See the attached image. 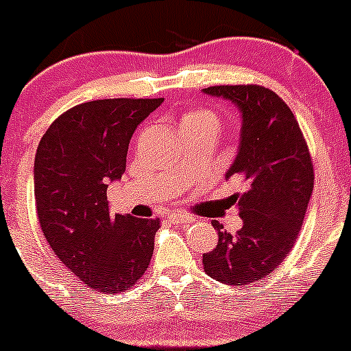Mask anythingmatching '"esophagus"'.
<instances>
[{
	"mask_svg": "<svg viewBox=\"0 0 351 351\" xmlns=\"http://www.w3.org/2000/svg\"><path fill=\"white\" fill-rule=\"evenodd\" d=\"M167 218H169V221L174 223V225H189V223L196 221L193 216H187V215H184V213H171Z\"/></svg>",
	"mask_w": 351,
	"mask_h": 351,
	"instance_id": "1",
	"label": "esophagus"
}]
</instances>
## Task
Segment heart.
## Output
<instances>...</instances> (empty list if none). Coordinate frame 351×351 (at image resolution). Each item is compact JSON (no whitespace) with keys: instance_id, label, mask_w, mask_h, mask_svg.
Instances as JSON below:
<instances>
[{"instance_id":"b5f03b06","label":"heart","mask_w":351,"mask_h":351,"mask_svg":"<svg viewBox=\"0 0 351 351\" xmlns=\"http://www.w3.org/2000/svg\"><path fill=\"white\" fill-rule=\"evenodd\" d=\"M180 128H182V133H193V132H202V130H213V132L218 133L219 125V117L215 113V111L208 110V108H189L182 113L180 117Z\"/></svg>"}]
</instances>
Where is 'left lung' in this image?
<instances>
[{
  "instance_id": "obj_1",
  "label": "left lung",
  "mask_w": 351,
  "mask_h": 351,
  "mask_svg": "<svg viewBox=\"0 0 351 351\" xmlns=\"http://www.w3.org/2000/svg\"><path fill=\"white\" fill-rule=\"evenodd\" d=\"M202 91L241 111L240 150L226 177L245 184L234 196L243 226L231 234L213 223L218 245L202 255V267L219 282L248 285L276 270L294 247L314 187L313 158L294 113L272 89L228 84Z\"/></svg>"
}]
</instances>
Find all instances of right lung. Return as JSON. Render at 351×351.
I'll use <instances>...</instances> for the list:
<instances>
[{"mask_svg": "<svg viewBox=\"0 0 351 351\" xmlns=\"http://www.w3.org/2000/svg\"><path fill=\"white\" fill-rule=\"evenodd\" d=\"M164 97H114L64 111L35 154V206L60 262L104 294L145 276L160 219L110 215L108 182L121 179L133 132Z\"/></svg>", "mask_w": 351, "mask_h": 351, "instance_id": "right-lung-1", "label": "right lung"}]
</instances>
